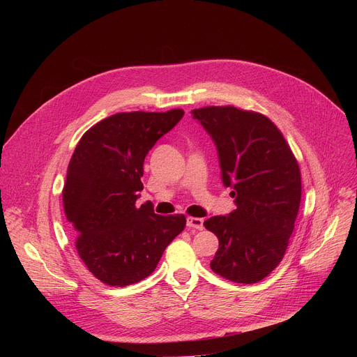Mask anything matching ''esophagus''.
<instances>
[{
	"instance_id": "obj_1",
	"label": "esophagus",
	"mask_w": 357,
	"mask_h": 357,
	"mask_svg": "<svg viewBox=\"0 0 357 357\" xmlns=\"http://www.w3.org/2000/svg\"><path fill=\"white\" fill-rule=\"evenodd\" d=\"M186 226H188L189 229L202 230V229H203V219H199V218H188V219H186Z\"/></svg>"
}]
</instances>
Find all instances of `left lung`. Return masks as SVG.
Listing matches in <instances>:
<instances>
[{
	"instance_id": "8db88e82",
	"label": "left lung",
	"mask_w": 357,
	"mask_h": 357,
	"mask_svg": "<svg viewBox=\"0 0 357 357\" xmlns=\"http://www.w3.org/2000/svg\"><path fill=\"white\" fill-rule=\"evenodd\" d=\"M212 137L236 209L205 220L219 238L211 268L240 284L266 278L282 260L301 203V172L284 135L266 116L233 106L192 110Z\"/></svg>"
}]
</instances>
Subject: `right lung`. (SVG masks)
<instances>
[{
	"mask_svg": "<svg viewBox=\"0 0 357 357\" xmlns=\"http://www.w3.org/2000/svg\"><path fill=\"white\" fill-rule=\"evenodd\" d=\"M185 112L117 113L80 138L68 167L63 209L79 257L101 282L126 287L155 270L167 245L185 229L183 215L160 216L135 205L144 160Z\"/></svg>",
	"mask_w": 357,
	"mask_h": 357,
	"instance_id": "right-lung-1",
	"label": "right lung"
}]
</instances>
